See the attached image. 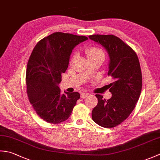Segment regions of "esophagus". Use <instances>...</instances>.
I'll use <instances>...</instances> for the list:
<instances>
[{
  "label": "esophagus",
  "instance_id": "esophagus-1",
  "mask_svg": "<svg viewBox=\"0 0 160 160\" xmlns=\"http://www.w3.org/2000/svg\"><path fill=\"white\" fill-rule=\"evenodd\" d=\"M88 96H89V94H88V93H81V98H87Z\"/></svg>",
  "mask_w": 160,
  "mask_h": 160
}]
</instances>
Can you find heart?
Instances as JSON below:
<instances>
[{"label":"heart","mask_w":160,"mask_h":160,"mask_svg":"<svg viewBox=\"0 0 160 160\" xmlns=\"http://www.w3.org/2000/svg\"><path fill=\"white\" fill-rule=\"evenodd\" d=\"M86 53H87V56L88 58V60L93 58L96 57L98 55H103L104 56V53L102 51L96 47H89V48H87L86 50ZM76 54H75L74 57H76Z\"/></svg>","instance_id":"obj_1"}]
</instances>
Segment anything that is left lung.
Listing matches in <instances>:
<instances>
[{
  "label": "left lung",
  "mask_w": 160,
  "mask_h": 160,
  "mask_svg": "<svg viewBox=\"0 0 160 160\" xmlns=\"http://www.w3.org/2000/svg\"><path fill=\"white\" fill-rule=\"evenodd\" d=\"M89 38L102 46L109 57L108 71L113 79L110 83V99L96 94L98 103L92 111V119L105 128L116 127L127 119L140 98L142 77L137 54L118 37L92 35Z\"/></svg>",
  "instance_id": "8db88e82"
}]
</instances>
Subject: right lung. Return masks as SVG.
<instances>
[{"instance_id": "add662e5", "label": "right lung", "mask_w": 160, "mask_h": 160, "mask_svg": "<svg viewBox=\"0 0 160 160\" xmlns=\"http://www.w3.org/2000/svg\"><path fill=\"white\" fill-rule=\"evenodd\" d=\"M87 37L56 32L37 43L29 57L26 71L27 93L30 103L40 118L48 123L67 120L76 102L78 92L64 91L58 84L61 74L68 68L74 47Z\"/></svg>"}]
</instances>
